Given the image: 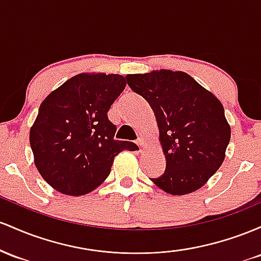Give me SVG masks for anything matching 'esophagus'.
<instances>
[{
  "label": "esophagus",
  "instance_id": "1",
  "mask_svg": "<svg viewBox=\"0 0 261 261\" xmlns=\"http://www.w3.org/2000/svg\"><path fill=\"white\" fill-rule=\"evenodd\" d=\"M137 144H138V145H139V148H140V149L145 148V142H144V139L139 138L138 140H137Z\"/></svg>",
  "mask_w": 261,
  "mask_h": 261
}]
</instances>
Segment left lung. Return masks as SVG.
Instances as JSON below:
<instances>
[{
    "label": "left lung",
    "mask_w": 261,
    "mask_h": 261,
    "mask_svg": "<svg viewBox=\"0 0 261 261\" xmlns=\"http://www.w3.org/2000/svg\"><path fill=\"white\" fill-rule=\"evenodd\" d=\"M127 83L150 105L166 170L151 181L170 195L201 189L219 169L230 139L221 101L184 71L129 74Z\"/></svg>",
    "instance_id": "obj_1"
}]
</instances>
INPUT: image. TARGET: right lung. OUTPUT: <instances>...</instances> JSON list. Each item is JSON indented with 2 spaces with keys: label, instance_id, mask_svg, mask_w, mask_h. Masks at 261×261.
<instances>
[{
  "label": "right lung",
  "instance_id": "right-lung-1",
  "mask_svg": "<svg viewBox=\"0 0 261 261\" xmlns=\"http://www.w3.org/2000/svg\"><path fill=\"white\" fill-rule=\"evenodd\" d=\"M125 85L118 74L81 72L40 103L29 143L39 174L60 194L93 191L110 175L116 155L138 149L113 139L117 128L107 117Z\"/></svg>",
  "mask_w": 261,
  "mask_h": 261
}]
</instances>
